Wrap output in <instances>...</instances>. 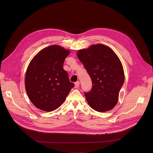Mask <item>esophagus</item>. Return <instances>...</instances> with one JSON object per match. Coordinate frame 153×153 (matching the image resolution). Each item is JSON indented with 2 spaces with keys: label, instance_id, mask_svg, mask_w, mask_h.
<instances>
[{
  "label": "esophagus",
  "instance_id": "34e87169",
  "mask_svg": "<svg viewBox=\"0 0 153 153\" xmlns=\"http://www.w3.org/2000/svg\"><path fill=\"white\" fill-rule=\"evenodd\" d=\"M74 84H75V88H78V87H79V85H80V83H79V81L75 82Z\"/></svg>",
  "mask_w": 153,
  "mask_h": 153
}]
</instances>
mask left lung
<instances>
[{
  "label": "left lung",
  "instance_id": "8db88e82",
  "mask_svg": "<svg viewBox=\"0 0 153 153\" xmlns=\"http://www.w3.org/2000/svg\"><path fill=\"white\" fill-rule=\"evenodd\" d=\"M77 55L92 80V89L85 93L89 105L100 113L111 110L117 103L125 79L118 56L102 44L80 50Z\"/></svg>",
  "mask_w": 153,
  "mask_h": 153
}]
</instances>
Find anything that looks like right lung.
Returning a JSON list of instances; mask_svg holds the SVG:
<instances>
[{
	"mask_svg": "<svg viewBox=\"0 0 153 153\" xmlns=\"http://www.w3.org/2000/svg\"><path fill=\"white\" fill-rule=\"evenodd\" d=\"M70 53L59 45H51L40 51L30 62L25 74V89L31 102L40 110H56L74 86L63 68Z\"/></svg>",
	"mask_w": 153,
	"mask_h": 153,
	"instance_id": "add662e5",
	"label": "right lung"
}]
</instances>
